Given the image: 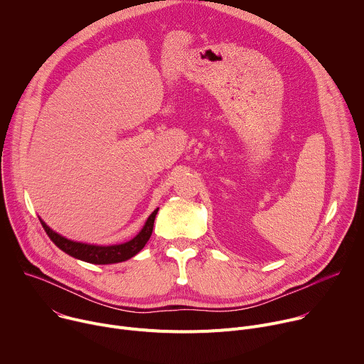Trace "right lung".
Segmentation results:
<instances>
[{
    "label": "right lung",
    "instance_id": "obj_1",
    "mask_svg": "<svg viewBox=\"0 0 364 364\" xmlns=\"http://www.w3.org/2000/svg\"><path fill=\"white\" fill-rule=\"evenodd\" d=\"M159 209H155L151 216L146 219L144 228L141 232L131 240L119 245H90V243H83V242H76L72 239H68L55 230H51L41 219L40 223L44 228L46 233L48 237L53 240V243L66 252L68 255L80 259V261L89 262V264H96V265H108V264H118L124 262L127 259H131L135 256L148 242L152 233L154 228V220L155 215H157Z\"/></svg>",
    "mask_w": 364,
    "mask_h": 364
}]
</instances>
